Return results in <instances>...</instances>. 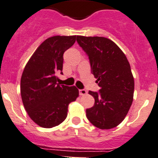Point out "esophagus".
I'll use <instances>...</instances> for the list:
<instances>
[{"label":"esophagus","mask_w":158,"mask_h":158,"mask_svg":"<svg viewBox=\"0 0 158 158\" xmlns=\"http://www.w3.org/2000/svg\"><path fill=\"white\" fill-rule=\"evenodd\" d=\"M79 94L81 96H84V95H86L87 94V91L86 89H79Z\"/></svg>","instance_id":"esophagus-1"}]
</instances>
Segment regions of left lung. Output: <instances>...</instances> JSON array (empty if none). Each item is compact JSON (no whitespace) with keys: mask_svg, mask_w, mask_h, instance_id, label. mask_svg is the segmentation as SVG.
I'll use <instances>...</instances> for the list:
<instances>
[{"mask_svg":"<svg viewBox=\"0 0 158 158\" xmlns=\"http://www.w3.org/2000/svg\"><path fill=\"white\" fill-rule=\"evenodd\" d=\"M76 40L89 56L91 72L101 87L99 92L89 91L95 103L86 109V117L101 129L116 127L126 118L133 101L134 78L127 57L107 38L77 36Z\"/></svg>","mask_w":158,"mask_h":158,"instance_id":"obj_1","label":"left lung"}]
</instances>
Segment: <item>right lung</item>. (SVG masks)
I'll return each mask as SVG.
<instances>
[{
	"mask_svg": "<svg viewBox=\"0 0 158 158\" xmlns=\"http://www.w3.org/2000/svg\"><path fill=\"white\" fill-rule=\"evenodd\" d=\"M76 36H54L44 40L26 64L21 78V97L27 114L36 125L52 128L63 122L69 104L79 97L75 86L57 83L62 74L63 54Z\"/></svg>",
	"mask_w": 158,
	"mask_h": 158,
	"instance_id": "right-lung-1",
	"label": "right lung"
}]
</instances>
